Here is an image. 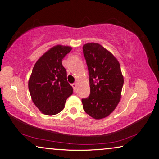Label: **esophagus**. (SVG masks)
<instances>
[{
    "mask_svg": "<svg viewBox=\"0 0 159 159\" xmlns=\"http://www.w3.org/2000/svg\"><path fill=\"white\" fill-rule=\"evenodd\" d=\"M71 86H72L74 90V91H75V90L76 89V83H73L72 85H71Z\"/></svg>",
    "mask_w": 159,
    "mask_h": 159,
    "instance_id": "34e87169",
    "label": "esophagus"
}]
</instances>
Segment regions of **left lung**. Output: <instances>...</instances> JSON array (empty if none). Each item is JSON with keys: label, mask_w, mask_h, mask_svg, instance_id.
I'll return each mask as SVG.
<instances>
[{"label": "left lung", "mask_w": 159, "mask_h": 159, "mask_svg": "<svg viewBox=\"0 0 159 159\" xmlns=\"http://www.w3.org/2000/svg\"><path fill=\"white\" fill-rule=\"evenodd\" d=\"M89 71L90 94L82 99L83 110L95 119L109 116L119 104L123 85L120 64L111 52L98 43L83 47Z\"/></svg>", "instance_id": "left-lung-1"}]
</instances>
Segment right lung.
Instances as JSON below:
<instances>
[{
    "mask_svg": "<svg viewBox=\"0 0 159 159\" xmlns=\"http://www.w3.org/2000/svg\"><path fill=\"white\" fill-rule=\"evenodd\" d=\"M71 50L69 46L53 47L33 67L28 88L34 105L42 113L55 115L64 109L73 88L67 80V71L62 60Z\"/></svg>",
    "mask_w": 159,
    "mask_h": 159,
    "instance_id": "1",
    "label": "right lung"
}]
</instances>
